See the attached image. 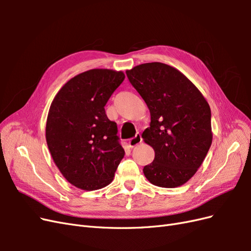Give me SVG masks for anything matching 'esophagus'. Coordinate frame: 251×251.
<instances>
[{
    "label": "esophagus",
    "mask_w": 251,
    "mask_h": 251,
    "mask_svg": "<svg viewBox=\"0 0 251 251\" xmlns=\"http://www.w3.org/2000/svg\"><path fill=\"white\" fill-rule=\"evenodd\" d=\"M142 141V137L140 134H137L135 136V137L131 138L130 140H128V147L130 148H134L136 146H138V144H140Z\"/></svg>",
    "instance_id": "obj_1"
}]
</instances>
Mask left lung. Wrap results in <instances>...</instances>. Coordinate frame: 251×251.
<instances>
[{"instance_id": "1", "label": "left lung", "mask_w": 251, "mask_h": 251, "mask_svg": "<svg viewBox=\"0 0 251 251\" xmlns=\"http://www.w3.org/2000/svg\"><path fill=\"white\" fill-rule=\"evenodd\" d=\"M132 86L151 113L142 133L154 149V161L143 168L151 184L174 188L198 171L211 146V113L202 93L184 74L162 63H147L126 70Z\"/></svg>"}]
</instances>
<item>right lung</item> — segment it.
I'll return each instance as SVG.
<instances>
[{
    "label": "right lung",
    "mask_w": 251,
    "mask_h": 251,
    "mask_svg": "<svg viewBox=\"0 0 251 251\" xmlns=\"http://www.w3.org/2000/svg\"><path fill=\"white\" fill-rule=\"evenodd\" d=\"M123 71L92 69L62 87L51 102L46 141L53 161L68 182L96 191L114 179L125 150L104 105L125 79Z\"/></svg>",
    "instance_id": "obj_1"
}]
</instances>
